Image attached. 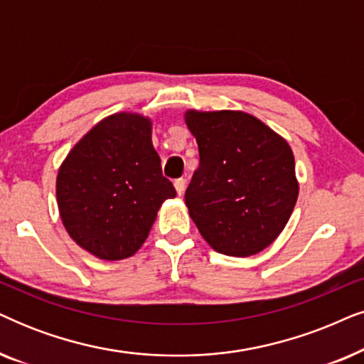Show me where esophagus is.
<instances>
[{"label": "esophagus", "mask_w": 364, "mask_h": 364, "mask_svg": "<svg viewBox=\"0 0 364 364\" xmlns=\"http://www.w3.org/2000/svg\"><path fill=\"white\" fill-rule=\"evenodd\" d=\"M173 186H176V191H177L178 196H183V192H186L187 181H186V178H177V181L173 182Z\"/></svg>", "instance_id": "34e87169"}]
</instances>
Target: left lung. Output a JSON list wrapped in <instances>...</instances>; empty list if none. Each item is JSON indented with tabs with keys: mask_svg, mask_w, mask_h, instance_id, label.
<instances>
[{
	"mask_svg": "<svg viewBox=\"0 0 364 364\" xmlns=\"http://www.w3.org/2000/svg\"><path fill=\"white\" fill-rule=\"evenodd\" d=\"M183 119L199 145L186 205L200 235L225 256L264 251L286 228L299 193L289 144L240 110H187Z\"/></svg>",
	"mask_w": 364,
	"mask_h": 364,
	"instance_id": "8db88e82",
	"label": "left lung"
}]
</instances>
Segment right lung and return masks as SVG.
Wrapping results in <instances>:
<instances>
[{"label": "right lung", "mask_w": 364, "mask_h": 364, "mask_svg": "<svg viewBox=\"0 0 364 364\" xmlns=\"http://www.w3.org/2000/svg\"><path fill=\"white\" fill-rule=\"evenodd\" d=\"M173 197L152 144V120L140 113L119 112L98 122L56 176L61 223L80 247L103 261L134 256L160 207Z\"/></svg>", "instance_id": "add662e5"}]
</instances>
